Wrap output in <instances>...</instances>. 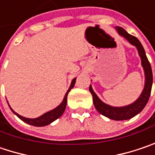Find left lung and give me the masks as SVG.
I'll return each mask as SVG.
<instances>
[{"mask_svg":"<svg viewBox=\"0 0 155 155\" xmlns=\"http://www.w3.org/2000/svg\"><path fill=\"white\" fill-rule=\"evenodd\" d=\"M116 30L120 36L124 38L131 45H134L138 50L139 55L141 59V65L145 73V86L143 88V91L140 97L134 103L126 105V106H123V107L110 106V105L106 104L103 101H101L97 95L94 92L91 84L89 86V91L93 96L94 105L96 107V110L99 113L109 117L110 119L120 121V120H127V119L132 118L141 112L142 110L145 108L150 97L151 89H152V85H153V73H152L150 63L146 55V51L144 50L140 40L137 38L130 35L127 31H125L122 27L117 26Z\"/></svg>","mask_w":155,"mask_h":155,"instance_id":"left-lung-1","label":"left lung"}]
</instances>
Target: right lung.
<instances>
[{
    "label": "right lung",
    "instance_id": "1",
    "mask_svg": "<svg viewBox=\"0 0 155 155\" xmlns=\"http://www.w3.org/2000/svg\"><path fill=\"white\" fill-rule=\"evenodd\" d=\"M75 81H76V78L73 79V81H72V82H71V85L69 87L68 92L66 93V95L64 96V99H63L62 103H61L59 106H57L55 109L51 110L46 112V113L43 114L42 116L38 117H36V118H27V117H24L23 116H21V115L17 114L16 112H15L14 110L10 108L9 104H8V106H9V108L11 109V110L13 111V113H14L15 115H16L21 120H23V122L29 124H31L33 126H45V125H47V124H50L51 123H52V122L55 121L56 119H58L59 117H61V115L64 113L65 109H66V106H67V102H68V95L69 91H70V90L74 87V86Z\"/></svg>",
    "mask_w": 155,
    "mask_h": 155
}]
</instances>
